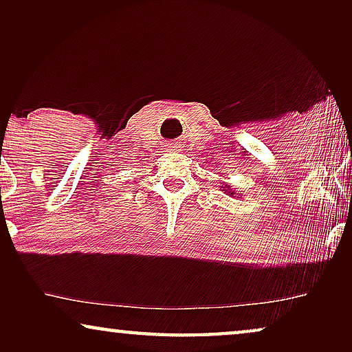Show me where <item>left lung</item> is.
<instances>
[{
    "instance_id": "left-lung-1",
    "label": "left lung",
    "mask_w": 352,
    "mask_h": 352,
    "mask_svg": "<svg viewBox=\"0 0 352 352\" xmlns=\"http://www.w3.org/2000/svg\"><path fill=\"white\" fill-rule=\"evenodd\" d=\"M223 190H226V192H228V194H230V195H232V197H234V192H230V187H229V186H226V187H223Z\"/></svg>"
}]
</instances>
